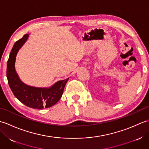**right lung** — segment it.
<instances>
[{
    "label": "right lung",
    "instance_id": "obj_1",
    "mask_svg": "<svg viewBox=\"0 0 149 149\" xmlns=\"http://www.w3.org/2000/svg\"><path fill=\"white\" fill-rule=\"evenodd\" d=\"M29 37L25 34L16 42L11 51L7 63V79L9 86L17 99L25 105L34 109H42L51 107L61 98L66 83L69 78L58 81L50 88H36L22 83L16 72L15 64L18 50Z\"/></svg>",
    "mask_w": 149,
    "mask_h": 149
}]
</instances>
